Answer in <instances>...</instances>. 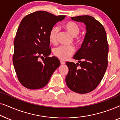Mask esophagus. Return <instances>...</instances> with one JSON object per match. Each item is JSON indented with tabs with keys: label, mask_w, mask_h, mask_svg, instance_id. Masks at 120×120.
<instances>
[{
	"label": "esophagus",
	"mask_w": 120,
	"mask_h": 120,
	"mask_svg": "<svg viewBox=\"0 0 120 120\" xmlns=\"http://www.w3.org/2000/svg\"><path fill=\"white\" fill-rule=\"evenodd\" d=\"M60 64H62V65H63V64H65V62H63V60H60Z\"/></svg>",
	"instance_id": "34e87169"
}]
</instances>
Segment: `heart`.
<instances>
[{
  "label": "heart",
  "mask_w": 120,
  "mask_h": 120,
  "mask_svg": "<svg viewBox=\"0 0 120 120\" xmlns=\"http://www.w3.org/2000/svg\"><path fill=\"white\" fill-rule=\"evenodd\" d=\"M64 28L72 37H76L80 32V28L76 23L74 22H67L64 25ZM59 32V28L57 26H54L50 29L49 33V40L50 43L55 44L57 41V37ZM83 39L82 38H78L76 42L79 45L82 44ZM75 51L74 47L72 46H59L54 49L53 53L55 56L60 60H67L73 55Z\"/></svg>",
  "instance_id": "1"
}]
</instances>
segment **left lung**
<instances>
[{"label": "left lung", "instance_id": "obj_1", "mask_svg": "<svg viewBox=\"0 0 120 120\" xmlns=\"http://www.w3.org/2000/svg\"><path fill=\"white\" fill-rule=\"evenodd\" d=\"M71 19L83 23L86 33L81 48L73 57L78 63L66 62L69 72L65 82L71 91L85 94L98 86L106 71L109 51L107 37L103 26L94 17L84 15Z\"/></svg>", "mask_w": 120, "mask_h": 120}]
</instances>
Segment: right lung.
Instances as JSON below:
<instances>
[{"label": "right lung", "instance_id": "right-lung-1", "mask_svg": "<svg viewBox=\"0 0 120 120\" xmlns=\"http://www.w3.org/2000/svg\"><path fill=\"white\" fill-rule=\"evenodd\" d=\"M65 17L38 11L26 16L19 24L14 40L12 60L19 81L30 90L41 88L60 65L51 53L49 33L51 28ZM45 57L42 61L40 58Z\"/></svg>", "mask_w": 120, "mask_h": 120}]
</instances>
